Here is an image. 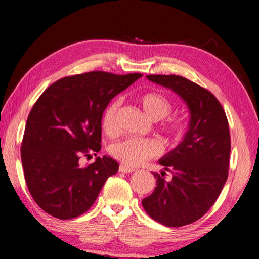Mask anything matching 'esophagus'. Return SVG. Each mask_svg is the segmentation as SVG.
Wrapping results in <instances>:
<instances>
[{
	"label": "esophagus",
	"instance_id": "obj_1",
	"mask_svg": "<svg viewBox=\"0 0 259 259\" xmlns=\"http://www.w3.org/2000/svg\"><path fill=\"white\" fill-rule=\"evenodd\" d=\"M119 171L120 172H124V174H131V172L135 171V169L130 168V166H126V165L121 164L120 168H119Z\"/></svg>",
	"mask_w": 259,
	"mask_h": 259
}]
</instances>
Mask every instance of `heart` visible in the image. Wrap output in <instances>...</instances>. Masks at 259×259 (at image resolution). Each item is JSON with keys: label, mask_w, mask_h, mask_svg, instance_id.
<instances>
[{"label": "heart", "mask_w": 259, "mask_h": 259, "mask_svg": "<svg viewBox=\"0 0 259 259\" xmlns=\"http://www.w3.org/2000/svg\"><path fill=\"white\" fill-rule=\"evenodd\" d=\"M136 102L146 115L152 120H162L168 116L172 109V102L160 91H147L136 98ZM117 109L119 103H109L102 115V128L104 133L112 136L117 131ZM188 129V121L184 116H170L162 123V130L174 140L185 136ZM159 144L151 139L126 138L113 144L111 154L117 161L128 166H138L160 154Z\"/></svg>", "instance_id": "b5f03b06"}]
</instances>
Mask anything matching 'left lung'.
<instances>
[{"label":"left lung","mask_w":259,"mask_h":259,"mask_svg":"<svg viewBox=\"0 0 259 259\" xmlns=\"http://www.w3.org/2000/svg\"><path fill=\"white\" fill-rule=\"evenodd\" d=\"M174 90L191 112L188 131L179 145L159 161L172 174H154L156 187L143 200L150 217L169 227L188 225L211 208L229 176L231 137L224 108L205 88L179 75H147Z\"/></svg>","instance_id":"obj_1"}]
</instances>
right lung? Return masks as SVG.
I'll list each match as a JSON object with an SVG mask.
<instances>
[{"label":"right lung","mask_w":259,"mask_h":259,"mask_svg":"<svg viewBox=\"0 0 259 259\" xmlns=\"http://www.w3.org/2000/svg\"><path fill=\"white\" fill-rule=\"evenodd\" d=\"M140 76L77 74L54 82L38 97L26 122L20 152L27 188L43 211L59 219L81 216L106 179L117 172L119 163L112 157L98 156L85 168L78 160L100 151L104 109Z\"/></svg>","instance_id":"1"}]
</instances>
